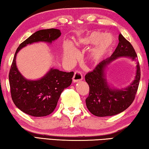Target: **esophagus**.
<instances>
[{"label": "esophagus", "mask_w": 149, "mask_h": 149, "mask_svg": "<svg viewBox=\"0 0 149 149\" xmlns=\"http://www.w3.org/2000/svg\"><path fill=\"white\" fill-rule=\"evenodd\" d=\"M82 79H83V75H82L81 72L79 71L75 72L74 75V77H73V81L75 83V82L79 81Z\"/></svg>", "instance_id": "obj_1"}]
</instances>
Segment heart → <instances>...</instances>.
Listing matches in <instances>:
<instances>
[{"label":"heart","mask_w":149,"mask_h":149,"mask_svg":"<svg viewBox=\"0 0 149 149\" xmlns=\"http://www.w3.org/2000/svg\"><path fill=\"white\" fill-rule=\"evenodd\" d=\"M102 35L98 32H93L82 41L83 44H95L99 41L98 45L93 49L91 53V58L93 61L97 62L102 58L106 52L112 44V39L110 36ZM77 56L76 50L70 42L65 41L63 45V57L67 62L73 61Z\"/></svg>","instance_id":"obj_1"}]
</instances>
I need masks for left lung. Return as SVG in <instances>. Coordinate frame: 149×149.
I'll list each match as a JSON object with an SVG mask.
<instances>
[{"label":"left lung","mask_w":149,"mask_h":149,"mask_svg":"<svg viewBox=\"0 0 149 149\" xmlns=\"http://www.w3.org/2000/svg\"><path fill=\"white\" fill-rule=\"evenodd\" d=\"M118 39L119 43L112 56L100 62L85 76L89 86V94L85 100L86 105L89 112L96 116H110L127 109L134 100L139 85L141 69L134 48L121 33ZM120 56H130L137 61L136 79L127 88L112 90L107 84L104 71L110 62Z\"/></svg>","instance_id":"1"}]
</instances>
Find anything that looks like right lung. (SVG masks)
<instances>
[{
    "label": "right lung",
    "mask_w": 149,
    "mask_h": 149,
    "mask_svg": "<svg viewBox=\"0 0 149 149\" xmlns=\"http://www.w3.org/2000/svg\"><path fill=\"white\" fill-rule=\"evenodd\" d=\"M60 35L57 29L39 30L22 42L15 53L8 75L12 99L20 110L32 116H46L53 112L62 92L71 85L74 73L52 68L41 79L27 80L17 68L16 54L27 45L39 41L52 42Z\"/></svg>",
    "instance_id": "1"
}]
</instances>
